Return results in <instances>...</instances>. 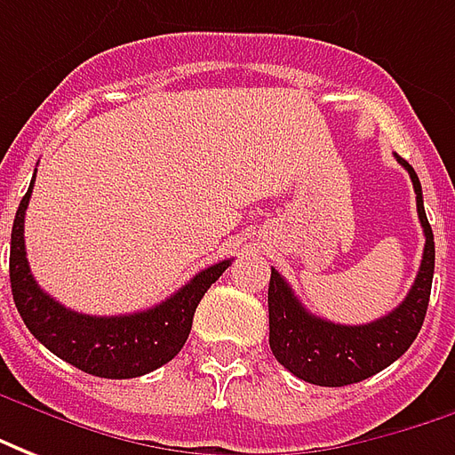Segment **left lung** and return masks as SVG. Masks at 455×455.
Wrapping results in <instances>:
<instances>
[{"mask_svg":"<svg viewBox=\"0 0 455 455\" xmlns=\"http://www.w3.org/2000/svg\"><path fill=\"white\" fill-rule=\"evenodd\" d=\"M407 169L414 193H417L419 222L424 228V257L417 279L409 289L407 299L365 325H340L314 315L299 304V299L286 284L282 274L272 269L269 279V347L282 365L304 382L321 387H343L363 382L379 370L392 365L399 355L407 353L421 331L427 315L431 279H434V233L424 212L421 183L417 171L397 156Z\"/></svg>","mask_w":455,"mask_h":455,"instance_id":"1","label":"left lung"}]
</instances>
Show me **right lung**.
<instances>
[{
  "mask_svg": "<svg viewBox=\"0 0 455 455\" xmlns=\"http://www.w3.org/2000/svg\"><path fill=\"white\" fill-rule=\"evenodd\" d=\"M36 176V173H34ZM34 179L19 203L12 228L9 279L19 314L38 343L73 367L95 377L130 379L147 375L179 355L188 340L193 314L203 294L220 279L230 259L211 264L154 308L124 315H88L58 304L36 284L27 259L24 215Z\"/></svg>",
  "mask_w": 455,
  "mask_h": 455,
  "instance_id": "add662e5",
  "label": "right lung"
}]
</instances>
